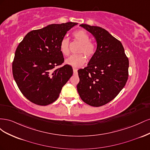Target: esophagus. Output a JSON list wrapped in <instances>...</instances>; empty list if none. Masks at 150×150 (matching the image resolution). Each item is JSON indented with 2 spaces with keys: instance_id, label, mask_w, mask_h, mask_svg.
I'll list each match as a JSON object with an SVG mask.
<instances>
[{
  "instance_id": "obj_1",
  "label": "esophagus",
  "mask_w": 150,
  "mask_h": 150,
  "mask_svg": "<svg viewBox=\"0 0 150 150\" xmlns=\"http://www.w3.org/2000/svg\"><path fill=\"white\" fill-rule=\"evenodd\" d=\"M73 72H74V74H77V72H78V69H76V68H73Z\"/></svg>"
}]
</instances>
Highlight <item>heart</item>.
Wrapping results in <instances>:
<instances>
[{"label":"heart","mask_w":150,"mask_h":150,"mask_svg":"<svg viewBox=\"0 0 150 150\" xmlns=\"http://www.w3.org/2000/svg\"><path fill=\"white\" fill-rule=\"evenodd\" d=\"M74 38L81 44L78 52L84 53L87 57H91L96 51L95 45L90 41V36L83 30H77L73 33ZM69 39L67 38H64L60 43V51L63 55L67 56L69 54ZM86 62V57L83 54L72 55L67 58L66 63L74 67H79L82 66Z\"/></svg>","instance_id":"obj_1"}]
</instances>
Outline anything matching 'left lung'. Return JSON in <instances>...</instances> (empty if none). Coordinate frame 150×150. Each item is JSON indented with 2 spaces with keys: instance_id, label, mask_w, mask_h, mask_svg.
I'll return each mask as SVG.
<instances>
[{
  "instance_id": "8db88e82",
  "label": "left lung",
  "mask_w": 150,
  "mask_h": 150,
  "mask_svg": "<svg viewBox=\"0 0 150 150\" xmlns=\"http://www.w3.org/2000/svg\"><path fill=\"white\" fill-rule=\"evenodd\" d=\"M96 39V52L88 66L78 71L77 89L82 100L98 107L110 102L125 87L128 78L129 61L120 40L104 29L81 24Z\"/></svg>"
}]
</instances>
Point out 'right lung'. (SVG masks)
Listing matches in <instances>:
<instances>
[{
	"mask_svg": "<svg viewBox=\"0 0 150 150\" xmlns=\"http://www.w3.org/2000/svg\"><path fill=\"white\" fill-rule=\"evenodd\" d=\"M78 24H50L32 30L19 44L12 63V73L21 93L30 101L46 106L55 101L73 74L71 66L55 67L64 62L60 43L67 31Z\"/></svg>",
	"mask_w": 150,
	"mask_h": 150,
	"instance_id": "1",
	"label": "right lung"
}]
</instances>
